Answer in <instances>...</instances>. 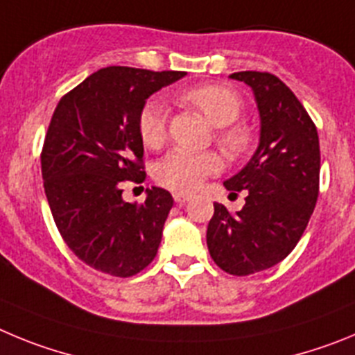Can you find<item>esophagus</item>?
I'll return each instance as SVG.
<instances>
[{"label": "esophagus", "mask_w": 355, "mask_h": 355, "mask_svg": "<svg viewBox=\"0 0 355 355\" xmlns=\"http://www.w3.org/2000/svg\"><path fill=\"white\" fill-rule=\"evenodd\" d=\"M173 198H175V201H177L178 205H184V203H187V201L191 200V194L180 193V191H177V193H173Z\"/></svg>", "instance_id": "1"}]
</instances>
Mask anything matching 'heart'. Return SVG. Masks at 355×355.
<instances>
[{
    "mask_svg": "<svg viewBox=\"0 0 355 355\" xmlns=\"http://www.w3.org/2000/svg\"><path fill=\"white\" fill-rule=\"evenodd\" d=\"M182 101L198 107L216 127L217 139L230 155H241L251 145V132L245 125L233 123L241 116L244 102L237 92L223 85H203L185 92ZM138 132L143 145L161 148L168 138V113L161 101H148L138 116ZM221 157L216 152H187L175 150L157 162L155 180L168 189L191 193L198 189L207 177L219 173Z\"/></svg>",
    "mask_w": 355,
    "mask_h": 355,
    "instance_id": "1",
    "label": "heart"
}]
</instances>
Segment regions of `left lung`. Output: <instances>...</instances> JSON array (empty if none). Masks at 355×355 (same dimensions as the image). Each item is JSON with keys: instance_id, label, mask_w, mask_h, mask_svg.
Wrapping results in <instances>:
<instances>
[{"instance_id": "obj_1", "label": "left lung", "mask_w": 355, "mask_h": 355, "mask_svg": "<svg viewBox=\"0 0 355 355\" xmlns=\"http://www.w3.org/2000/svg\"><path fill=\"white\" fill-rule=\"evenodd\" d=\"M253 90L260 143L248 164L225 182L245 205L230 214L214 203L207 228L210 257L225 272L249 276L285 260L317 205L320 145L317 127L285 83L269 72H235Z\"/></svg>"}]
</instances>
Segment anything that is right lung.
I'll return each instance as SVG.
<instances>
[{"instance_id": "1", "label": "right lung", "mask_w": 355, "mask_h": 355, "mask_svg": "<svg viewBox=\"0 0 355 355\" xmlns=\"http://www.w3.org/2000/svg\"><path fill=\"white\" fill-rule=\"evenodd\" d=\"M184 76L106 67L54 110L40 155L44 189L63 241L92 269L129 277L157 254L173 198L152 187L145 203H127L123 182L146 177L138 132L146 98Z\"/></svg>"}]
</instances>
